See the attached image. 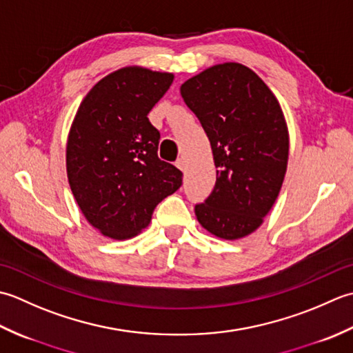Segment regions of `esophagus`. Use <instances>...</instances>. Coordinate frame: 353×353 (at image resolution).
Returning <instances> with one entry per match:
<instances>
[{"label": "esophagus", "mask_w": 353, "mask_h": 353, "mask_svg": "<svg viewBox=\"0 0 353 353\" xmlns=\"http://www.w3.org/2000/svg\"><path fill=\"white\" fill-rule=\"evenodd\" d=\"M175 166L179 169V170H185V161H184V158H178V160L175 161Z\"/></svg>", "instance_id": "esophagus-1"}]
</instances>
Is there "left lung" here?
<instances>
[{
	"instance_id": "8db88e82",
	"label": "left lung",
	"mask_w": 353,
	"mask_h": 353,
	"mask_svg": "<svg viewBox=\"0 0 353 353\" xmlns=\"http://www.w3.org/2000/svg\"><path fill=\"white\" fill-rule=\"evenodd\" d=\"M210 140L216 184L195 213L222 239L253 233L271 210L288 164V129L277 99L254 71L221 63L181 85Z\"/></svg>"
}]
</instances>
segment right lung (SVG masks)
<instances>
[{"mask_svg":"<svg viewBox=\"0 0 353 353\" xmlns=\"http://www.w3.org/2000/svg\"><path fill=\"white\" fill-rule=\"evenodd\" d=\"M174 74L128 67L92 86L67 143V174L83 216L112 239L148 227L154 208L183 184V172L158 158L160 131L148 114Z\"/></svg>","mask_w":353,"mask_h":353,"instance_id":"obj_1","label":"right lung"}]
</instances>
